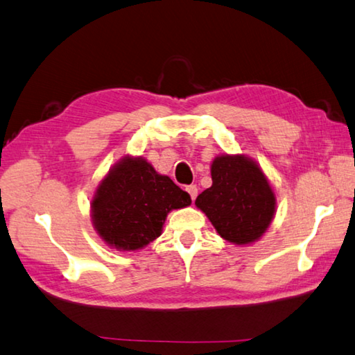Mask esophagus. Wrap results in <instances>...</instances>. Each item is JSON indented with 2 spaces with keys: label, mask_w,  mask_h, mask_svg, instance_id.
<instances>
[{
  "label": "esophagus",
  "mask_w": 355,
  "mask_h": 355,
  "mask_svg": "<svg viewBox=\"0 0 355 355\" xmlns=\"http://www.w3.org/2000/svg\"><path fill=\"white\" fill-rule=\"evenodd\" d=\"M186 191H187V193H189V196H191L192 201L197 198V196H198V187H197L196 184H191V186H187V187H186Z\"/></svg>",
  "instance_id": "34e87169"
}]
</instances>
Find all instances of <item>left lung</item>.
<instances>
[{
  "label": "left lung",
  "instance_id": "obj_1",
  "mask_svg": "<svg viewBox=\"0 0 355 355\" xmlns=\"http://www.w3.org/2000/svg\"><path fill=\"white\" fill-rule=\"evenodd\" d=\"M212 186L196 206L221 239L237 246L259 241L274 221L277 197L260 164L243 154H221L211 163Z\"/></svg>",
  "mask_w": 355,
  "mask_h": 355
}]
</instances>
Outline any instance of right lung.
Returning <instances> with one entry per match:
<instances>
[{"instance_id": "right-lung-1", "label": "right lung", "mask_w": 355, "mask_h": 355, "mask_svg": "<svg viewBox=\"0 0 355 355\" xmlns=\"http://www.w3.org/2000/svg\"><path fill=\"white\" fill-rule=\"evenodd\" d=\"M189 193L143 157L126 155L107 171L90 200V220L109 248L135 252L158 239L168 214L189 206Z\"/></svg>"}]
</instances>
